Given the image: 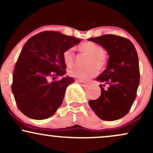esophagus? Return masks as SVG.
<instances>
[{"label":"esophagus","instance_id":"1","mask_svg":"<svg viewBox=\"0 0 153 153\" xmlns=\"http://www.w3.org/2000/svg\"><path fill=\"white\" fill-rule=\"evenodd\" d=\"M76 82H78V83L80 84V85H81V86H82V87H85V86H87V85H88L87 82H83V81H81V80H76Z\"/></svg>","mask_w":153,"mask_h":153}]
</instances>
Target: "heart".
<instances>
[{"instance_id":"b5f03b06","label":"heart","mask_w":153,"mask_h":153,"mask_svg":"<svg viewBox=\"0 0 153 153\" xmlns=\"http://www.w3.org/2000/svg\"><path fill=\"white\" fill-rule=\"evenodd\" d=\"M78 49L82 53L90 57L87 65L89 68L86 70L74 68L69 72V74L73 78L85 81L97 74L96 68L101 71L105 68L107 63V56L104 53V49L101 45L92 42H85L81 44ZM74 59L75 54L73 49H68L65 51L63 53V60L66 66L73 65Z\"/></svg>"}]
</instances>
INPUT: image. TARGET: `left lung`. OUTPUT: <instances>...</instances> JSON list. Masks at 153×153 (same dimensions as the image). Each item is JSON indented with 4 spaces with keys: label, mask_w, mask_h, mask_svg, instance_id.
<instances>
[{
    "label": "left lung",
    "mask_w": 153,
    "mask_h": 153,
    "mask_svg": "<svg viewBox=\"0 0 153 153\" xmlns=\"http://www.w3.org/2000/svg\"><path fill=\"white\" fill-rule=\"evenodd\" d=\"M88 40L103 47L109 56L106 68L96 78L102 83L101 96L90 100L89 106L102 120H117L129 112L137 96L140 68L136 49L130 40L113 34Z\"/></svg>",
    "instance_id": "1"
}]
</instances>
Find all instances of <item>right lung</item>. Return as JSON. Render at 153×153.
Masks as SVG:
<instances>
[{
  "label": "right lung",
  "instance_id": "add662e5",
  "mask_svg": "<svg viewBox=\"0 0 153 153\" xmlns=\"http://www.w3.org/2000/svg\"><path fill=\"white\" fill-rule=\"evenodd\" d=\"M81 40L47 31L31 37L23 47L13 73L11 90L17 106L26 117L42 120L52 117L62 104L66 88L75 82L64 77L63 53ZM62 76L59 81L50 78Z\"/></svg>",
  "mask_w": 153,
  "mask_h": 153
}]
</instances>
